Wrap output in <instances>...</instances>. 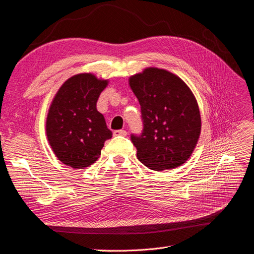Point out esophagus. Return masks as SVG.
<instances>
[{"instance_id":"1","label":"esophagus","mask_w":254,"mask_h":254,"mask_svg":"<svg viewBox=\"0 0 254 254\" xmlns=\"http://www.w3.org/2000/svg\"><path fill=\"white\" fill-rule=\"evenodd\" d=\"M114 135L115 136H126L127 135V131L126 130H115L114 131Z\"/></svg>"}]
</instances>
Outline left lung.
<instances>
[{"mask_svg":"<svg viewBox=\"0 0 254 254\" xmlns=\"http://www.w3.org/2000/svg\"><path fill=\"white\" fill-rule=\"evenodd\" d=\"M129 85L143 122L141 133L130 136L138 160L154 171L185 164L201 130L199 107L190 89L176 75L154 67L130 77Z\"/></svg>","mask_w":254,"mask_h":254,"instance_id":"obj_1","label":"left lung"}]
</instances>
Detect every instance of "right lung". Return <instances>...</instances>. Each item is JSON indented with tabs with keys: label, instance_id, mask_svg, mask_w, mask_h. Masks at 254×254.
Listing matches in <instances>:
<instances>
[{
	"label": "right lung",
	"instance_id": "right-lung-1",
	"mask_svg": "<svg viewBox=\"0 0 254 254\" xmlns=\"http://www.w3.org/2000/svg\"><path fill=\"white\" fill-rule=\"evenodd\" d=\"M107 85L92 74L67 79L59 88L47 118V136L58 159L74 169H83L98 159L105 140L113 132L107 128L97 101Z\"/></svg>",
	"mask_w": 254,
	"mask_h": 254
}]
</instances>
